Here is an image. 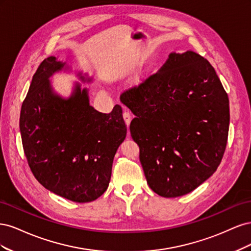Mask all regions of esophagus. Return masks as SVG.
<instances>
[{"instance_id": "esophagus-1", "label": "esophagus", "mask_w": 251, "mask_h": 251, "mask_svg": "<svg viewBox=\"0 0 251 251\" xmlns=\"http://www.w3.org/2000/svg\"><path fill=\"white\" fill-rule=\"evenodd\" d=\"M123 116H124V119H125V123H126V125L127 126V135H128V134H130V132H128V126H130L132 115H131V113L128 112V111H124V113H123Z\"/></svg>"}]
</instances>
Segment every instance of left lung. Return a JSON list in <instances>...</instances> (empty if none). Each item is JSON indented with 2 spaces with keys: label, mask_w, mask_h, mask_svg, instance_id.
<instances>
[{
  "label": "left lung",
  "mask_w": 251,
  "mask_h": 251,
  "mask_svg": "<svg viewBox=\"0 0 251 251\" xmlns=\"http://www.w3.org/2000/svg\"><path fill=\"white\" fill-rule=\"evenodd\" d=\"M149 186L164 198L193 192L221 162L229 100L207 59L172 52L157 73L121 95Z\"/></svg>",
  "instance_id": "obj_1"
}]
</instances>
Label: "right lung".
<instances>
[{"label": "right lung", "instance_id": "1", "mask_svg": "<svg viewBox=\"0 0 251 251\" xmlns=\"http://www.w3.org/2000/svg\"><path fill=\"white\" fill-rule=\"evenodd\" d=\"M70 69L55 56L44 59L23 101L20 131L32 174L53 194L73 202L96 200L109 186L114 156L126 136L119 104L96 111L88 89L76 82L70 97L54 92L50 77ZM83 82L92 81L77 73Z\"/></svg>", "mask_w": 251, "mask_h": 251}]
</instances>
